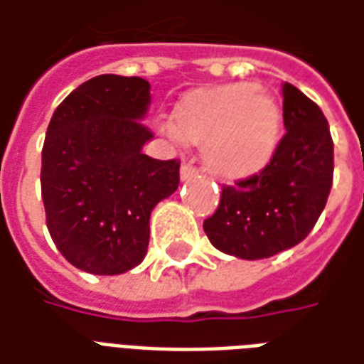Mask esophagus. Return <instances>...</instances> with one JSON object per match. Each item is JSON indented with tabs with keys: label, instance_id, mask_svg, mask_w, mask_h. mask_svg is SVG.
<instances>
[{
	"label": "esophagus",
	"instance_id": "esophagus-1",
	"mask_svg": "<svg viewBox=\"0 0 364 364\" xmlns=\"http://www.w3.org/2000/svg\"><path fill=\"white\" fill-rule=\"evenodd\" d=\"M198 171L197 167H193L191 164H183L181 169H179V177H181V181H189L191 177H195Z\"/></svg>",
	"mask_w": 364,
	"mask_h": 364
}]
</instances>
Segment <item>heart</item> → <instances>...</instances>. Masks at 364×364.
<instances>
[{"instance_id":"heart-1","label":"heart","mask_w":364,"mask_h":364,"mask_svg":"<svg viewBox=\"0 0 364 364\" xmlns=\"http://www.w3.org/2000/svg\"><path fill=\"white\" fill-rule=\"evenodd\" d=\"M164 132L203 146L208 171L224 181H244L273 161L281 144L279 101L259 83H220L189 91L175 105Z\"/></svg>"}]
</instances>
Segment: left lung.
<instances>
[{"label": "left lung", "instance_id": "left-lung-1", "mask_svg": "<svg viewBox=\"0 0 364 364\" xmlns=\"http://www.w3.org/2000/svg\"><path fill=\"white\" fill-rule=\"evenodd\" d=\"M282 136L259 175L224 187L203 228L218 252L265 259L300 244L320 218L333 179V142L318 105L282 83Z\"/></svg>", "mask_w": 364, "mask_h": 364}]
</instances>
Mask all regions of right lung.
<instances>
[{
	"label": "right lung",
	"instance_id": "add662e5",
	"mask_svg": "<svg viewBox=\"0 0 364 364\" xmlns=\"http://www.w3.org/2000/svg\"><path fill=\"white\" fill-rule=\"evenodd\" d=\"M142 77H91L58 105L46 130L41 187L46 226L58 252L93 274L140 265L150 214L179 185V161L142 151L154 138Z\"/></svg>",
	"mask_w": 364,
	"mask_h": 364
}]
</instances>
